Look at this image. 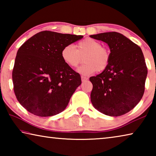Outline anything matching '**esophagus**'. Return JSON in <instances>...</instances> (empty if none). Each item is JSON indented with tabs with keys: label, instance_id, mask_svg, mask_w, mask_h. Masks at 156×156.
<instances>
[{
	"label": "esophagus",
	"instance_id": "34e87169",
	"mask_svg": "<svg viewBox=\"0 0 156 156\" xmlns=\"http://www.w3.org/2000/svg\"><path fill=\"white\" fill-rule=\"evenodd\" d=\"M81 80L83 82H86V81H87L88 78L87 77H84V76H81Z\"/></svg>",
	"mask_w": 156,
	"mask_h": 156
}]
</instances>
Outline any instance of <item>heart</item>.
Segmentation results:
<instances>
[{"mask_svg":"<svg viewBox=\"0 0 156 156\" xmlns=\"http://www.w3.org/2000/svg\"><path fill=\"white\" fill-rule=\"evenodd\" d=\"M62 61L68 67L76 68L82 61L84 64L78 69V72L83 76H89L95 72H102L109 64L110 51L98 41L87 38L79 42L76 49L72 44H67L60 52Z\"/></svg>","mask_w":156,"mask_h":156,"instance_id":"b5f03b06","label":"heart"}]
</instances>
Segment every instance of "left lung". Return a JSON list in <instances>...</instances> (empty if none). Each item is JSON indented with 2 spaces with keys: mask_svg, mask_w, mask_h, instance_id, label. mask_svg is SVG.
Wrapping results in <instances>:
<instances>
[{
  "mask_svg": "<svg viewBox=\"0 0 156 156\" xmlns=\"http://www.w3.org/2000/svg\"><path fill=\"white\" fill-rule=\"evenodd\" d=\"M109 47L111 58L105 70L89 80L91 101L100 112L120 116L133 109L144 92L147 68L140 47L122 34L105 32L91 35Z\"/></svg>",
  "mask_w": 156,
  "mask_h": 156,
  "instance_id": "obj_1",
  "label": "left lung"
}]
</instances>
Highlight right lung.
<instances>
[{"mask_svg": "<svg viewBox=\"0 0 156 156\" xmlns=\"http://www.w3.org/2000/svg\"><path fill=\"white\" fill-rule=\"evenodd\" d=\"M83 38L43 31L18 49L12 72L14 91L29 112L47 117L65 109L81 78L62 61L60 52L64 46Z\"/></svg>", "mask_w": 156, "mask_h": 156, "instance_id": "add662e5", "label": "right lung"}]
</instances>
